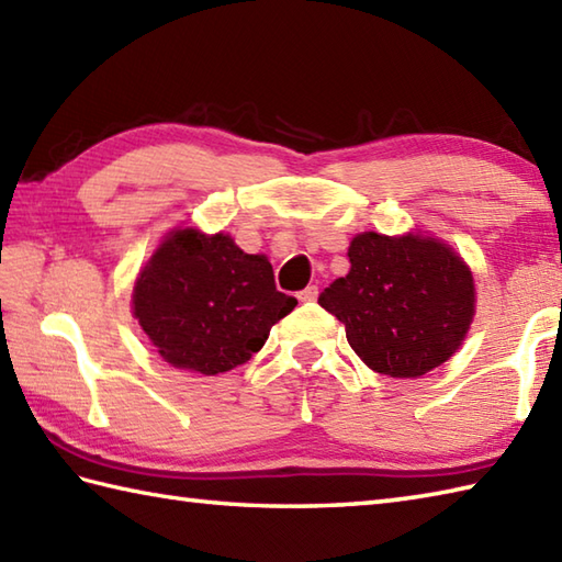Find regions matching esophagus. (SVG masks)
Instances as JSON below:
<instances>
[{"mask_svg": "<svg viewBox=\"0 0 562 562\" xmlns=\"http://www.w3.org/2000/svg\"><path fill=\"white\" fill-rule=\"evenodd\" d=\"M300 302H304V304H308V302H316V296H318V284H308L306 290H302L300 294Z\"/></svg>", "mask_w": 562, "mask_h": 562, "instance_id": "1", "label": "esophagus"}]
</instances>
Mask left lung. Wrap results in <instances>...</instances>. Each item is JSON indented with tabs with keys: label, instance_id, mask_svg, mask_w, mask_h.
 Segmentation results:
<instances>
[{
	"label": "left lung",
	"instance_id": "left-lung-1",
	"mask_svg": "<svg viewBox=\"0 0 562 562\" xmlns=\"http://www.w3.org/2000/svg\"><path fill=\"white\" fill-rule=\"evenodd\" d=\"M350 272L318 304L345 326L350 348L379 374L415 379L459 350L473 321V274L453 250L425 236L364 232L350 244Z\"/></svg>",
	"mask_w": 562,
	"mask_h": 562
}]
</instances>
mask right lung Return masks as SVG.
<instances>
[{
    "label": "right lung",
    "instance_id": "right-lung-1",
    "mask_svg": "<svg viewBox=\"0 0 562 562\" xmlns=\"http://www.w3.org/2000/svg\"><path fill=\"white\" fill-rule=\"evenodd\" d=\"M296 306L274 288L266 256L229 236L178 229L139 272L133 312L166 362L205 376L248 362Z\"/></svg>",
    "mask_w": 562,
    "mask_h": 562
}]
</instances>
